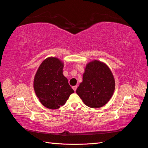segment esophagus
<instances>
[{
	"instance_id": "esophagus-1",
	"label": "esophagus",
	"mask_w": 148,
	"mask_h": 148,
	"mask_svg": "<svg viewBox=\"0 0 148 148\" xmlns=\"http://www.w3.org/2000/svg\"><path fill=\"white\" fill-rule=\"evenodd\" d=\"M72 88H73V89L75 91H76V90H77V86H74L72 87Z\"/></svg>"
}]
</instances>
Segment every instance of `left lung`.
<instances>
[{"mask_svg": "<svg viewBox=\"0 0 148 148\" xmlns=\"http://www.w3.org/2000/svg\"><path fill=\"white\" fill-rule=\"evenodd\" d=\"M115 86V79L109 66L104 62L94 60L86 64L83 82L76 92L85 105L99 108L110 99Z\"/></svg>", "mask_w": 148, "mask_h": 148, "instance_id": "8db88e82", "label": "left lung"}]
</instances>
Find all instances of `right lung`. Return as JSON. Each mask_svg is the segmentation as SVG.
I'll return each instance as SVG.
<instances>
[{
    "instance_id": "1",
    "label": "right lung",
    "mask_w": 148,
    "mask_h": 148,
    "mask_svg": "<svg viewBox=\"0 0 148 148\" xmlns=\"http://www.w3.org/2000/svg\"><path fill=\"white\" fill-rule=\"evenodd\" d=\"M64 63L57 57L44 60L36 71L33 87L41 104L49 109H57L64 106L73 89L63 75Z\"/></svg>"
}]
</instances>
